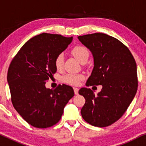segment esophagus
Instances as JSON below:
<instances>
[{"instance_id": "1", "label": "esophagus", "mask_w": 146, "mask_h": 146, "mask_svg": "<svg viewBox=\"0 0 146 146\" xmlns=\"http://www.w3.org/2000/svg\"><path fill=\"white\" fill-rule=\"evenodd\" d=\"M73 89H74L75 94V95H78V93H79V89H78V88H76V87H74V88H73Z\"/></svg>"}]
</instances>
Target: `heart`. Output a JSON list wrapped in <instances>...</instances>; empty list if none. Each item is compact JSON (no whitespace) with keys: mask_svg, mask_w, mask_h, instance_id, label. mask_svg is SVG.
<instances>
[{"mask_svg":"<svg viewBox=\"0 0 146 146\" xmlns=\"http://www.w3.org/2000/svg\"><path fill=\"white\" fill-rule=\"evenodd\" d=\"M71 54L81 63H86L89 56L88 48L82 45H77L71 50ZM64 57L63 53H59L55 59V66L58 71L63 68ZM84 79V75L81 73H68L63 77L64 82L71 85H77Z\"/></svg>","mask_w":146,"mask_h":146,"instance_id":"obj_1","label":"heart"}]
</instances>
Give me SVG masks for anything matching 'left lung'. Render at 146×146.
Returning <instances> with one entry per match:
<instances>
[{"mask_svg":"<svg viewBox=\"0 0 146 146\" xmlns=\"http://www.w3.org/2000/svg\"><path fill=\"white\" fill-rule=\"evenodd\" d=\"M78 38L94 59L86 85H102L98 96L89 88L79 89V94L85 99L81 115L91 125L107 127L122 117L135 96L138 86L136 63L129 48L111 36L97 33Z\"/></svg>","mask_w":146,"mask_h":146,"instance_id":"obj_1","label":"left lung"}]
</instances>
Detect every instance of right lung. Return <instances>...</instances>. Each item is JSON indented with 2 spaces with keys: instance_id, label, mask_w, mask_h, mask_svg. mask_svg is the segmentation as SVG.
Segmentation results:
<instances>
[{
  "instance_id": "right-lung-1",
  "label": "right lung",
  "mask_w": 146,
  "mask_h": 146,
  "mask_svg": "<svg viewBox=\"0 0 146 146\" xmlns=\"http://www.w3.org/2000/svg\"><path fill=\"white\" fill-rule=\"evenodd\" d=\"M73 37L42 33L24 44L10 64L7 81L11 102L27 123L37 128L55 125L61 119L68 102L74 96L71 86L45 87L57 69L55 59L65 50Z\"/></svg>"
}]
</instances>
